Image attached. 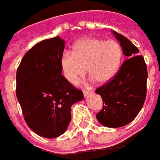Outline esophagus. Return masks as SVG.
Listing matches in <instances>:
<instances>
[{
	"label": "esophagus",
	"instance_id": "1",
	"mask_svg": "<svg viewBox=\"0 0 160 160\" xmlns=\"http://www.w3.org/2000/svg\"><path fill=\"white\" fill-rule=\"evenodd\" d=\"M90 93H92V92L88 91V90H84V91H83V95H84V96H87V95H88Z\"/></svg>",
	"mask_w": 160,
	"mask_h": 160
}]
</instances>
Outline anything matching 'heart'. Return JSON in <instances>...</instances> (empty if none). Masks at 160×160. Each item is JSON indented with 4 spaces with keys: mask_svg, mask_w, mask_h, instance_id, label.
Wrapping results in <instances>:
<instances>
[{
    "mask_svg": "<svg viewBox=\"0 0 160 160\" xmlns=\"http://www.w3.org/2000/svg\"><path fill=\"white\" fill-rule=\"evenodd\" d=\"M123 60V49L116 41L84 37L76 42L72 53L65 52L60 58V67L65 78L76 84L85 75L100 84L110 82L117 75Z\"/></svg>",
    "mask_w": 160,
    "mask_h": 160,
    "instance_id": "heart-1",
    "label": "heart"
}]
</instances>
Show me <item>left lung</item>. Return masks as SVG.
<instances>
[{"instance_id": "8db88e82", "label": "left lung", "mask_w": 160, "mask_h": 160, "mask_svg": "<svg viewBox=\"0 0 160 160\" xmlns=\"http://www.w3.org/2000/svg\"><path fill=\"white\" fill-rule=\"evenodd\" d=\"M112 32L128 59L113 79L95 90L103 101V107L96 118L104 126L119 128L132 122L143 107L148 70L144 58L136 55L138 48L128 38L116 31Z\"/></svg>"}]
</instances>
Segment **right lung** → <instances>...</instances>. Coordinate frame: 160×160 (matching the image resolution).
<instances>
[{
  "label": "right lung",
  "instance_id": "1",
  "mask_svg": "<svg viewBox=\"0 0 160 160\" xmlns=\"http://www.w3.org/2000/svg\"><path fill=\"white\" fill-rule=\"evenodd\" d=\"M65 41L59 37L32 47L16 74V94L27 125L38 136L56 138L67 129L72 106L83 99L61 75L60 58Z\"/></svg>",
  "mask_w": 160,
  "mask_h": 160
}]
</instances>
